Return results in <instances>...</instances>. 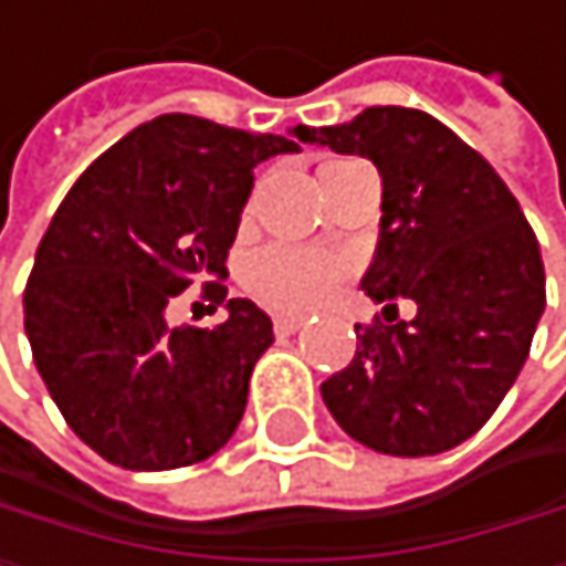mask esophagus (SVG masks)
<instances>
[{
    "label": "esophagus",
    "mask_w": 566,
    "mask_h": 566,
    "mask_svg": "<svg viewBox=\"0 0 566 566\" xmlns=\"http://www.w3.org/2000/svg\"><path fill=\"white\" fill-rule=\"evenodd\" d=\"M300 327H303V321H300V317H276V321H273L276 337H290V334H296Z\"/></svg>",
    "instance_id": "1"
}]
</instances>
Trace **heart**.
Instances as JSON below:
<instances>
[{
	"instance_id": "obj_1",
	"label": "heart",
	"mask_w": 566,
	"mask_h": 566,
	"mask_svg": "<svg viewBox=\"0 0 566 566\" xmlns=\"http://www.w3.org/2000/svg\"><path fill=\"white\" fill-rule=\"evenodd\" d=\"M340 165V161H334ZM327 165V168H334ZM344 260L321 249L270 245L245 263V286L260 303L283 314L317 310L344 280Z\"/></svg>"
}]
</instances>
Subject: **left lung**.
<instances>
[{
    "label": "left lung",
    "instance_id": "obj_1",
    "mask_svg": "<svg viewBox=\"0 0 566 566\" xmlns=\"http://www.w3.org/2000/svg\"><path fill=\"white\" fill-rule=\"evenodd\" d=\"M303 145L360 155L381 175V235L360 290L398 325L354 327L357 350L321 385L337 426L385 455H439L486 426L547 306L541 245L493 165L426 111L367 107L293 127Z\"/></svg>",
    "mask_w": 566,
    "mask_h": 566
}]
</instances>
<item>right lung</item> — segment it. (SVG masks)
<instances>
[{
  "instance_id": "right-lung-1",
  "label": "right lung",
  "mask_w": 566,
  "mask_h": 566,
  "mask_svg": "<svg viewBox=\"0 0 566 566\" xmlns=\"http://www.w3.org/2000/svg\"><path fill=\"white\" fill-rule=\"evenodd\" d=\"M290 151L280 134L161 114L60 202L22 293L25 337L66 426L107 462L161 472L232 439L273 321L229 300L212 331L171 327L165 306L199 280L222 293L252 168Z\"/></svg>"
}]
</instances>
